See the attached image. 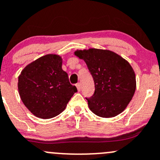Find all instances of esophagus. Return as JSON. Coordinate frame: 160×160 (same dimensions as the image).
<instances>
[{
  "instance_id": "34e87169",
  "label": "esophagus",
  "mask_w": 160,
  "mask_h": 160,
  "mask_svg": "<svg viewBox=\"0 0 160 160\" xmlns=\"http://www.w3.org/2000/svg\"><path fill=\"white\" fill-rule=\"evenodd\" d=\"M76 87H77V90H78L79 91H80V89H81V85H80V83H77V84H76Z\"/></svg>"
}]
</instances>
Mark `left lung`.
Wrapping results in <instances>:
<instances>
[{
	"label": "left lung",
	"instance_id": "left-lung-1",
	"mask_svg": "<svg viewBox=\"0 0 160 160\" xmlns=\"http://www.w3.org/2000/svg\"><path fill=\"white\" fill-rule=\"evenodd\" d=\"M86 62L94 82V93L86 98L90 111L102 118L118 115L125 109L136 88L133 69L125 59L109 50L75 52Z\"/></svg>",
	"mask_w": 160,
	"mask_h": 160
}]
</instances>
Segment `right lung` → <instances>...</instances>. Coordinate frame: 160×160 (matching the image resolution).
<instances>
[{
	"label": "right lung",
	"mask_w": 160,
	"mask_h": 160,
	"mask_svg": "<svg viewBox=\"0 0 160 160\" xmlns=\"http://www.w3.org/2000/svg\"><path fill=\"white\" fill-rule=\"evenodd\" d=\"M18 87L27 108L44 119L60 114L77 92L56 55H46L27 66L18 77Z\"/></svg>",
	"instance_id": "right-lung-1"
}]
</instances>
